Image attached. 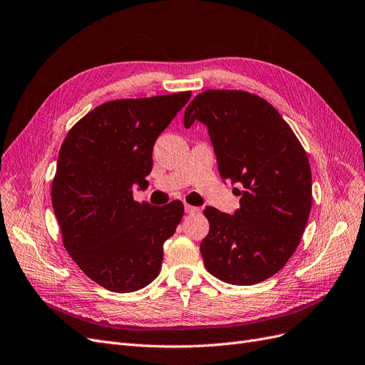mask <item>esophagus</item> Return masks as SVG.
<instances>
[{
    "label": "esophagus",
    "mask_w": 365,
    "mask_h": 365,
    "mask_svg": "<svg viewBox=\"0 0 365 365\" xmlns=\"http://www.w3.org/2000/svg\"><path fill=\"white\" fill-rule=\"evenodd\" d=\"M185 212L186 213H195V212H198V207L191 206V205H185Z\"/></svg>",
    "instance_id": "esophagus-1"
}]
</instances>
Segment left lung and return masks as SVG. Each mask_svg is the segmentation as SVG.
Wrapping results in <instances>:
<instances>
[{"instance_id":"obj_1","label":"left lung","mask_w":365,"mask_h":365,"mask_svg":"<svg viewBox=\"0 0 365 365\" xmlns=\"http://www.w3.org/2000/svg\"><path fill=\"white\" fill-rule=\"evenodd\" d=\"M207 128L222 180L240 183L233 215L207 206L200 245L207 271L251 286L275 275L298 248L312 209V168L275 108L247 91L207 90L187 105L183 123Z\"/></svg>"}]
</instances>
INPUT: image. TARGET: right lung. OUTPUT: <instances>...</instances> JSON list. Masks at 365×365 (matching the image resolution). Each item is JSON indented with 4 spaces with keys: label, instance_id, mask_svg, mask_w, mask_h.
<instances>
[{
    "label": "right lung",
    "instance_id": "1",
    "mask_svg": "<svg viewBox=\"0 0 365 365\" xmlns=\"http://www.w3.org/2000/svg\"><path fill=\"white\" fill-rule=\"evenodd\" d=\"M190 98L183 91L106 102L81 118L60 148L52 207L64 248L108 290H140L160 271L183 205H140L133 186L148 185L155 141Z\"/></svg>",
    "mask_w": 365,
    "mask_h": 365
}]
</instances>
